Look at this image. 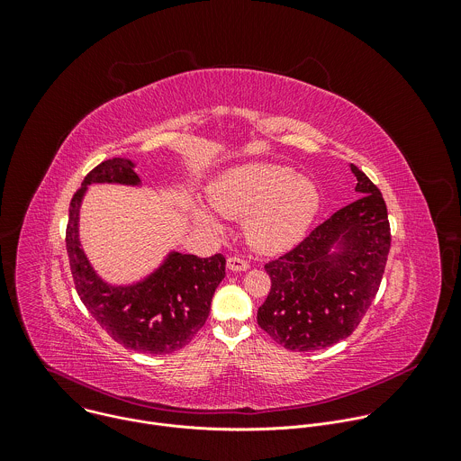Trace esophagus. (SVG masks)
Segmentation results:
<instances>
[{"label": "esophagus", "instance_id": "obj_1", "mask_svg": "<svg viewBox=\"0 0 461 461\" xmlns=\"http://www.w3.org/2000/svg\"><path fill=\"white\" fill-rule=\"evenodd\" d=\"M226 267L231 272H246L248 270V262L244 258H240V257H228Z\"/></svg>", "mask_w": 461, "mask_h": 461}]
</instances>
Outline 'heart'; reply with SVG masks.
<instances>
[{"mask_svg": "<svg viewBox=\"0 0 461 461\" xmlns=\"http://www.w3.org/2000/svg\"><path fill=\"white\" fill-rule=\"evenodd\" d=\"M212 206L228 219H246L248 240L260 251L274 253L297 242L312 226L321 193L292 167L253 162L222 173L210 187ZM194 219L212 230L221 222L212 210L194 208Z\"/></svg>", "mask_w": 461, "mask_h": 461, "instance_id": "1", "label": "heart"}]
</instances>
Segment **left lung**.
<instances>
[{
	"instance_id": "8db88e82",
	"label": "left lung",
	"mask_w": 461,
	"mask_h": 461,
	"mask_svg": "<svg viewBox=\"0 0 461 461\" xmlns=\"http://www.w3.org/2000/svg\"><path fill=\"white\" fill-rule=\"evenodd\" d=\"M359 199L265 267L272 288L257 322L274 341L310 352L347 339L372 304L390 249L381 191L350 164Z\"/></svg>"
}]
</instances>
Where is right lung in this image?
<instances>
[{"label": "right lung", "mask_w": 461, "mask_h": 461, "mask_svg": "<svg viewBox=\"0 0 461 461\" xmlns=\"http://www.w3.org/2000/svg\"><path fill=\"white\" fill-rule=\"evenodd\" d=\"M135 166L129 158H109L84 178L69 206L65 244L77 292L104 330L129 350L162 356L185 347L204 326L226 276V258L169 251L157 270L131 285H111L96 274L78 233L84 196L93 184L142 185Z\"/></svg>", "instance_id": "add662e5"}]
</instances>
